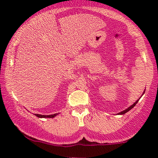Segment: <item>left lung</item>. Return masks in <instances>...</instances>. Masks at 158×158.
I'll return each instance as SVG.
<instances>
[{"label":"left lung","mask_w":158,"mask_h":158,"mask_svg":"<svg viewBox=\"0 0 158 158\" xmlns=\"http://www.w3.org/2000/svg\"><path fill=\"white\" fill-rule=\"evenodd\" d=\"M138 101H136V102H135V103H134V104H133V105H132V106H130V107H129V108H128V109H127L124 110V111H121V112H119V113H118V114H125V113L128 112V111H130V110H131V109H132V108H134V107H135V105H136V104H137V103H138Z\"/></svg>","instance_id":"left-lung-1"}]
</instances>
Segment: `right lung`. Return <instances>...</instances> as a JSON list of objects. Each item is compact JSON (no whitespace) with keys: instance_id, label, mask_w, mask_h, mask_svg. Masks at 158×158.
<instances>
[{"instance_id":"1","label":"right lung","mask_w":158,"mask_h":158,"mask_svg":"<svg viewBox=\"0 0 158 158\" xmlns=\"http://www.w3.org/2000/svg\"><path fill=\"white\" fill-rule=\"evenodd\" d=\"M57 114H50V115H42V114H35V115L37 116L38 118H53Z\"/></svg>"}]
</instances>
